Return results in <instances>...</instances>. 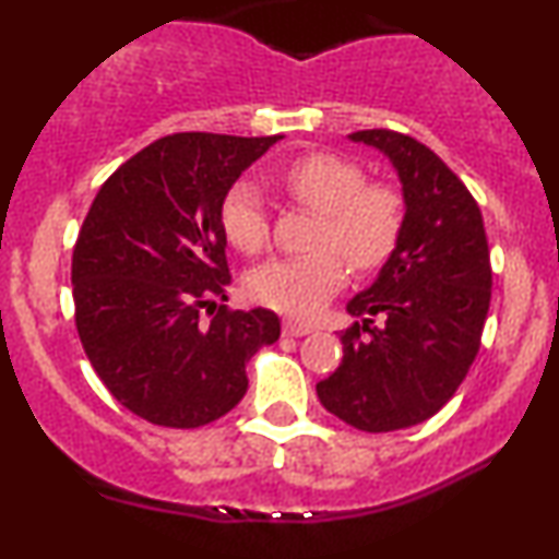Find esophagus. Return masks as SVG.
I'll return each instance as SVG.
<instances>
[{"mask_svg":"<svg viewBox=\"0 0 559 559\" xmlns=\"http://www.w3.org/2000/svg\"><path fill=\"white\" fill-rule=\"evenodd\" d=\"M312 333V328L305 325V322H297V320H286L284 322V335H292V338H301V335Z\"/></svg>","mask_w":559,"mask_h":559,"instance_id":"esophagus-1","label":"esophagus"}]
</instances>
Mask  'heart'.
Wrapping results in <instances>:
<instances>
[{"label":"heart","instance_id":"heart-1","mask_svg":"<svg viewBox=\"0 0 559 559\" xmlns=\"http://www.w3.org/2000/svg\"><path fill=\"white\" fill-rule=\"evenodd\" d=\"M294 203L318 213L312 247L305 258H278L250 275V294L260 305L292 318H314L356 271H374L399 245L406 203L388 181H367L359 164L335 153H307L278 174ZM224 237L239 252L258 254L271 237L262 194L239 179L221 203Z\"/></svg>","mask_w":559,"mask_h":559}]
</instances>
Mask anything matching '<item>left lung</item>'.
<instances>
[{
    "label": "left lung",
    "mask_w": 559,
    "mask_h": 559,
    "mask_svg": "<svg viewBox=\"0 0 559 559\" xmlns=\"http://www.w3.org/2000/svg\"><path fill=\"white\" fill-rule=\"evenodd\" d=\"M348 138L393 160L406 221L378 281L346 305L359 320L341 333L344 359L318 382V399L361 432H393L435 416L468 374L492 265L479 205L435 151L393 130Z\"/></svg>",
    "instance_id": "1"
}]
</instances>
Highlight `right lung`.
<instances>
[{"instance_id": "add662e5", "label": "right lung", "mask_w": 559, "mask_h": 559, "mask_svg": "<svg viewBox=\"0 0 559 559\" xmlns=\"http://www.w3.org/2000/svg\"><path fill=\"white\" fill-rule=\"evenodd\" d=\"M281 138L166 134L124 160L85 215L72 252L80 344L114 399L151 425L221 419L245 399L252 354L278 341L271 309L218 299L231 284L224 194Z\"/></svg>"}]
</instances>
